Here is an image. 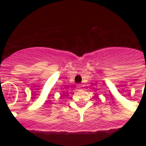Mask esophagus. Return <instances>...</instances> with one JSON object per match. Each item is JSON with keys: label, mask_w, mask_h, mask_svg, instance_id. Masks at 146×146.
<instances>
[{"label": "esophagus", "mask_w": 146, "mask_h": 146, "mask_svg": "<svg viewBox=\"0 0 146 146\" xmlns=\"http://www.w3.org/2000/svg\"><path fill=\"white\" fill-rule=\"evenodd\" d=\"M77 88H78V89H80L81 88H82V85H80V84H78V85H77Z\"/></svg>", "instance_id": "esophagus-1"}]
</instances>
